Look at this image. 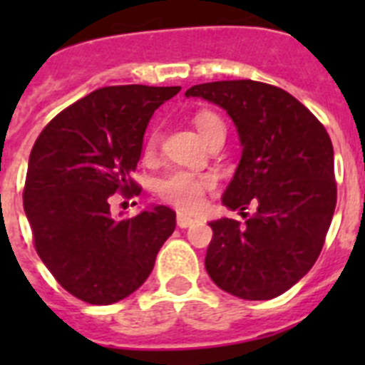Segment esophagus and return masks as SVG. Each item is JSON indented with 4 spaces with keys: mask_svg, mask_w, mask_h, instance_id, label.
<instances>
[{
    "mask_svg": "<svg viewBox=\"0 0 365 365\" xmlns=\"http://www.w3.org/2000/svg\"><path fill=\"white\" fill-rule=\"evenodd\" d=\"M193 222L195 221H193L192 217H188V215H185V214L177 215V227L179 228H188V227H192Z\"/></svg>",
    "mask_w": 365,
    "mask_h": 365,
    "instance_id": "1",
    "label": "esophagus"
}]
</instances>
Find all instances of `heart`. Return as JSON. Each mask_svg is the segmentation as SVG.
Here are the masks:
<instances>
[{
  "mask_svg": "<svg viewBox=\"0 0 365 365\" xmlns=\"http://www.w3.org/2000/svg\"><path fill=\"white\" fill-rule=\"evenodd\" d=\"M193 124L205 140H208L215 131L225 130L221 118L212 111L197 113L193 118ZM155 144H157V138H155V135H151L146 143L148 155L153 153ZM155 188H157V193L163 201L177 206L182 212H195L202 206L205 193L214 188V179L210 175H197V173L177 170V172H172L170 175L157 180Z\"/></svg>",
  "mask_w": 365,
  "mask_h": 365,
  "instance_id": "1",
  "label": "heart"
}]
</instances>
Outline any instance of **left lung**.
Instances as JSON below:
<instances>
[{
	"mask_svg": "<svg viewBox=\"0 0 365 365\" xmlns=\"http://www.w3.org/2000/svg\"><path fill=\"white\" fill-rule=\"evenodd\" d=\"M185 95L232 118L243 151L221 201L243 217L247 205L257 208L245 225L210 222L206 272L241 299L276 298L311 270L324 247L336 206L333 143L302 102L269 83L225 80Z\"/></svg>",
	"mask_w": 365,
	"mask_h": 365,
	"instance_id": "8db88e82",
	"label": "left lung"
}]
</instances>
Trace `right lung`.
I'll return each mask as SVG.
<instances>
[{"mask_svg":"<svg viewBox=\"0 0 365 365\" xmlns=\"http://www.w3.org/2000/svg\"><path fill=\"white\" fill-rule=\"evenodd\" d=\"M179 86L102 87L47 124L29 157L24 208L38 256L56 282L82 302L128 298L151 274L175 230V212L151 205L115 219L111 195L140 193L130 173L143 153L155 109Z\"/></svg>","mask_w":365,"mask_h":365,"instance_id":"1","label":"right lung"}]
</instances>
